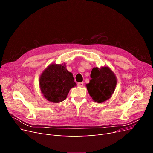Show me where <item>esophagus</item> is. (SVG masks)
<instances>
[{
  "label": "esophagus",
  "mask_w": 153,
  "mask_h": 153,
  "mask_svg": "<svg viewBox=\"0 0 153 153\" xmlns=\"http://www.w3.org/2000/svg\"><path fill=\"white\" fill-rule=\"evenodd\" d=\"M83 85H84L83 82H79V83H77L78 86H79V87H82V86H83Z\"/></svg>",
  "instance_id": "esophagus-1"
}]
</instances>
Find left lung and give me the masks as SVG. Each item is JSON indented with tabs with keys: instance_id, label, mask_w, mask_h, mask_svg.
<instances>
[{
	"instance_id": "1",
	"label": "left lung",
	"mask_w": 153,
	"mask_h": 153,
	"mask_svg": "<svg viewBox=\"0 0 153 153\" xmlns=\"http://www.w3.org/2000/svg\"><path fill=\"white\" fill-rule=\"evenodd\" d=\"M90 76L91 79L86 86L93 100L101 103L110 99L117 83L112 70L108 67L93 68Z\"/></svg>"
}]
</instances>
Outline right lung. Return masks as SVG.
<instances>
[{
    "label": "right lung",
    "mask_w": 153,
    "mask_h": 153,
    "mask_svg": "<svg viewBox=\"0 0 153 153\" xmlns=\"http://www.w3.org/2000/svg\"><path fill=\"white\" fill-rule=\"evenodd\" d=\"M39 85L43 97L55 103L66 99L70 89L76 85L65 63L50 64L41 74Z\"/></svg>",
    "instance_id": "obj_1"
}]
</instances>
